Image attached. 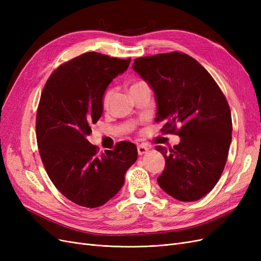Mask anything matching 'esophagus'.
<instances>
[{
	"instance_id": "1",
	"label": "esophagus",
	"mask_w": 261,
	"mask_h": 261,
	"mask_svg": "<svg viewBox=\"0 0 261 261\" xmlns=\"http://www.w3.org/2000/svg\"><path fill=\"white\" fill-rule=\"evenodd\" d=\"M149 150L148 147H146L145 145H139L137 146V151H138V154H145L147 151Z\"/></svg>"
}]
</instances>
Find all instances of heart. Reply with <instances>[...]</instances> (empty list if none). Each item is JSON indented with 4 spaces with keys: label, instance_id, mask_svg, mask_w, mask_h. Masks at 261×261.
Segmentation results:
<instances>
[{
    "label": "heart",
    "instance_id": "b5f03b06",
    "mask_svg": "<svg viewBox=\"0 0 261 261\" xmlns=\"http://www.w3.org/2000/svg\"><path fill=\"white\" fill-rule=\"evenodd\" d=\"M141 83H144V82H136V83H134V84L130 86V89L134 88V87L138 86V85L141 84ZM113 94H114V89H112V88L108 89V90L105 92L103 98H102V106H103V108H108V107H109L110 102H111V100H112V98H113Z\"/></svg>",
    "mask_w": 261,
    "mask_h": 261
}]
</instances>
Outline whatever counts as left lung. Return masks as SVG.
Returning a JSON list of instances; mask_svg holds the SVG:
<instances>
[{
  "instance_id": "left-lung-1",
  "label": "left lung",
  "mask_w": 261,
  "mask_h": 261,
  "mask_svg": "<svg viewBox=\"0 0 261 261\" xmlns=\"http://www.w3.org/2000/svg\"><path fill=\"white\" fill-rule=\"evenodd\" d=\"M133 68L154 91L156 122L176 134L173 148L156 146L165 168L156 178L179 201H195L216 186L232 140L231 110L223 92L201 64L181 52L138 58Z\"/></svg>"
}]
</instances>
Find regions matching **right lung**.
<instances>
[{
    "instance_id": "1",
    "label": "right lung",
    "mask_w": 261,
    "mask_h": 261,
    "mask_svg": "<svg viewBox=\"0 0 261 261\" xmlns=\"http://www.w3.org/2000/svg\"><path fill=\"white\" fill-rule=\"evenodd\" d=\"M130 59L87 52L58 67L46 81L39 102L36 135L44 169L60 193L78 206L96 208L124 184L137 160V148L120 141L99 153L87 136L103 112L102 98Z\"/></svg>"
}]
</instances>
